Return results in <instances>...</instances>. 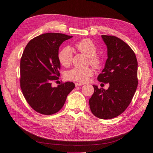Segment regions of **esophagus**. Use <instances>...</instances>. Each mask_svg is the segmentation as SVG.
Segmentation results:
<instances>
[{"label":"esophagus","mask_w":153,"mask_h":153,"mask_svg":"<svg viewBox=\"0 0 153 153\" xmlns=\"http://www.w3.org/2000/svg\"><path fill=\"white\" fill-rule=\"evenodd\" d=\"M84 84H82V83H76L75 84V85H76V87H78V86H82V85H83Z\"/></svg>","instance_id":"34e87169"}]
</instances>
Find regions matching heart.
Returning <instances> with one entry per match:
<instances>
[{
	"label": "heart",
	"mask_w": 153,
	"mask_h": 153,
	"mask_svg": "<svg viewBox=\"0 0 153 153\" xmlns=\"http://www.w3.org/2000/svg\"><path fill=\"white\" fill-rule=\"evenodd\" d=\"M76 48L80 52L89 58V62L93 67L98 68L100 66L101 61L97 55V48L96 45L90 39H83L76 44ZM73 58V52L69 47H65L60 51L59 60L64 67H68L71 64ZM93 71L91 68H74L65 73V78L68 80L79 82H85L93 76Z\"/></svg>",
	"instance_id": "b5f03b06"
}]
</instances>
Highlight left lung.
Returning <instances> with one entry per match:
<instances>
[{
	"instance_id": "left-lung-1",
	"label": "left lung",
	"mask_w": 153,
	"mask_h": 153,
	"mask_svg": "<svg viewBox=\"0 0 153 153\" xmlns=\"http://www.w3.org/2000/svg\"><path fill=\"white\" fill-rule=\"evenodd\" d=\"M107 49V59L97 79L109 83L107 89L93 85L89 99L91 111L101 119H111L122 114L129 106L138 86V62L132 49L114 36L102 35Z\"/></svg>"
}]
</instances>
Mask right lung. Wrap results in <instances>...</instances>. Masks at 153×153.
<instances>
[{"instance_id":"add662e5","label":"right lung","mask_w":153,"mask_h":153,"mask_svg":"<svg viewBox=\"0 0 153 153\" xmlns=\"http://www.w3.org/2000/svg\"><path fill=\"white\" fill-rule=\"evenodd\" d=\"M71 37L48 33L31 40L24 49L20 59V88L29 105L40 114L51 115L59 111L75 88L70 82L56 88L51 85L60 76L59 47Z\"/></svg>"}]
</instances>
